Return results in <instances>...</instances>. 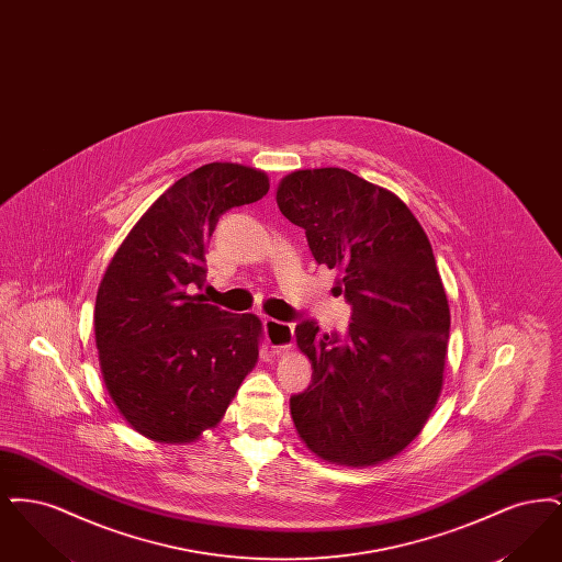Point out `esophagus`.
Segmentation results:
<instances>
[{
	"label": "esophagus",
	"instance_id": "obj_1",
	"mask_svg": "<svg viewBox=\"0 0 562 562\" xmlns=\"http://www.w3.org/2000/svg\"><path fill=\"white\" fill-rule=\"evenodd\" d=\"M263 330H266V339H268L269 348L278 349V351H280V349L291 348L294 337L293 324L266 318V321H263Z\"/></svg>",
	"mask_w": 562,
	"mask_h": 562
}]
</instances>
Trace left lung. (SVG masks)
Segmentation results:
<instances>
[{
	"label": "left lung",
	"instance_id": "8db88e82",
	"mask_svg": "<svg viewBox=\"0 0 562 562\" xmlns=\"http://www.w3.org/2000/svg\"><path fill=\"white\" fill-rule=\"evenodd\" d=\"M276 200L316 263L344 273L351 307L344 335L294 328L314 367L291 396L294 428L326 461L371 465L422 431L442 390L451 314L428 236L392 191L344 168L296 170Z\"/></svg>",
	"mask_w": 562,
	"mask_h": 562
}]
</instances>
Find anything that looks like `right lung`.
I'll use <instances>...</instances> for the list:
<instances>
[{"instance_id":"1","label":"right lung","mask_w":562,"mask_h":562,"mask_svg":"<svg viewBox=\"0 0 562 562\" xmlns=\"http://www.w3.org/2000/svg\"><path fill=\"white\" fill-rule=\"evenodd\" d=\"M268 175L213 161L154 202L109 263L94 333L109 396L138 434L188 442L223 417L259 358L261 321L206 303V244Z\"/></svg>"}]
</instances>
